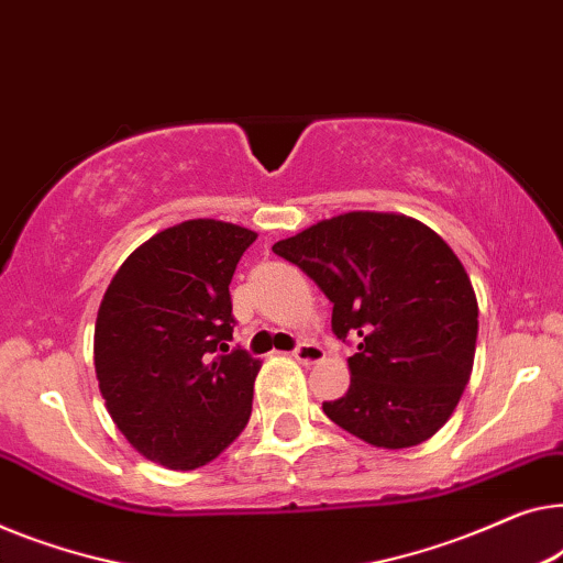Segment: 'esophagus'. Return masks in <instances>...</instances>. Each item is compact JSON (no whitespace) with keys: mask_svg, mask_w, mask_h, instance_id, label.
I'll return each mask as SVG.
<instances>
[{"mask_svg":"<svg viewBox=\"0 0 563 563\" xmlns=\"http://www.w3.org/2000/svg\"><path fill=\"white\" fill-rule=\"evenodd\" d=\"M297 357L299 363L305 365H312V363H320L324 357V350L317 345V342H299V345L295 347V353H291Z\"/></svg>","mask_w":563,"mask_h":563,"instance_id":"1","label":"esophagus"}]
</instances>
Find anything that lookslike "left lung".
I'll return each mask as SVG.
<instances>
[{
	"instance_id": "obj_1",
	"label": "left lung",
	"mask_w": 563,
	"mask_h": 563,
	"mask_svg": "<svg viewBox=\"0 0 563 563\" xmlns=\"http://www.w3.org/2000/svg\"><path fill=\"white\" fill-rule=\"evenodd\" d=\"M332 301L355 342L350 388L322 411L383 450L427 442L452 417L477 342V299L454 251L413 218L355 210L274 243Z\"/></svg>"
}]
</instances>
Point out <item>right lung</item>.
Listing matches in <instances>:
<instances>
[{"instance_id": "obj_1", "label": "right lung", "mask_w": 563, "mask_h": 563, "mask_svg": "<svg viewBox=\"0 0 563 563\" xmlns=\"http://www.w3.org/2000/svg\"><path fill=\"white\" fill-rule=\"evenodd\" d=\"M254 241L249 228L185 221L142 243L106 289L96 376L113 423L146 460L202 467L249 423L262 361L231 347L228 284Z\"/></svg>"}]
</instances>
